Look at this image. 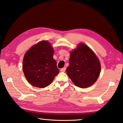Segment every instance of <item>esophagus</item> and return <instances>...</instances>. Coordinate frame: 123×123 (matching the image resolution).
<instances>
[{
	"mask_svg": "<svg viewBox=\"0 0 123 123\" xmlns=\"http://www.w3.org/2000/svg\"><path fill=\"white\" fill-rule=\"evenodd\" d=\"M66 67H63V68H61V71L62 72H64L66 71Z\"/></svg>",
	"mask_w": 123,
	"mask_h": 123,
	"instance_id": "esophagus-1",
	"label": "esophagus"
}]
</instances>
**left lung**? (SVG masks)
<instances>
[{"label":"left lung","instance_id":"obj_1","mask_svg":"<svg viewBox=\"0 0 123 123\" xmlns=\"http://www.w3.org/2000/svg\"><path fill=\"white\" fill-rule=\"evenodd\" d=\"M100 70L98 58L87 45L80 43L70 53L69 66L66 70L76 86L84 88L94 84Z\"/></svg>","mask_w":123,"mask_h":123}]
</instances>
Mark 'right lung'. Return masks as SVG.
<instances>
[{
    "label": "right lung",
    "instance_id": "right-lung-1",
    "mask_svg": "<svg viewBox=\"0 0 123 123\" xmlns=\"http://www.w3.org/2000/svg\"><path fill=\"white\" fill-rule=\"evenodd\" d=\"M54 52L49 42L42 41L25 54L23 70L26 80L33 86L44 88L49 86L59 73L53 59Z\"/></svg>",
    "mask_w": 123,
    "mask_h": 123
}]
</instances>
